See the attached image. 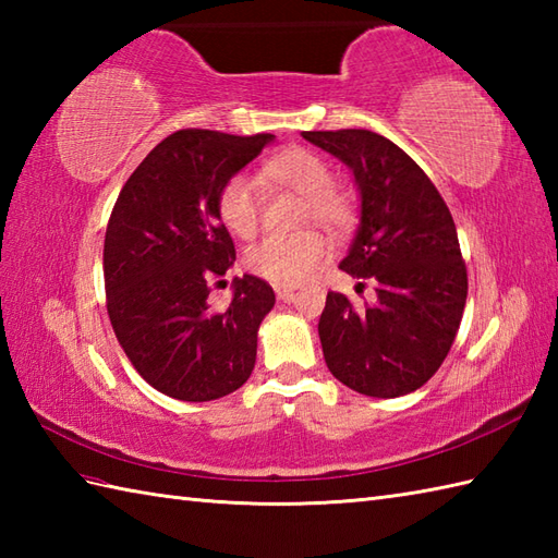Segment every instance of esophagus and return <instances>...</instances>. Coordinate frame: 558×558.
I'll list each match as a JSON object with an SVG mask.
<instances>
[{
    "label": "esophagus",
    "mask_w": 558,
    "mask_h": 558,
    "mask_svg": "<svg viewBox=\"0 0 558 558\" xmlns=\"http://www.w3.org/2000/svg\"><path fill=\"white\" fill-rule=\"evenodd\" d=\"M294 286H276V294H278V300H282V302H290L292 298H294Z\"/></svg>",
    "instance_id": "1"
}]
</instances>
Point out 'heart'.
<instances>
[{"mask_svg": "<svg viewBox=\"0 0 558 558\" xmlns=\"http://www.w3.org/2000/svg\"><path fill=\"white\" fill-rule=\"evenodd\" d=\"M272 182L304 194V218L338 230L350 220V204L333 184L328 162L306 148H288L266 162ZM218 213L225 228L240 236H252L260 222L258 180L246 172L232 174L218 194ZM326 240L316 230L292 234H268L246 252V266L272 286H298L324 264Z\"/></svg>", "mask_w": 558, "mask_h": 558, "instance_id": "obj_1", "label": "heart"}]
</instances>
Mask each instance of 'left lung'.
<instances>
[{"label": "left lung", "mask_w": 558, "mask_h": 558, "mask_svg": "<svg viewBox=\"0 0 558 558\" xmlns=\"http://www.w3.org/2000/svg\"><path fill=\"white\" fill-rule=\"evenodd\" d=\"M302 136L352 170L360 225L340 270L376 282V302L362 310L328 292L318 318L328 369L362 396H408L438 372L465 310L453 216L420 165L386 136L366 129Z\"/></svg>", "instance_id": "1"}]
</instances>
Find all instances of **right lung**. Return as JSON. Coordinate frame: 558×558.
Wrapping results in <instances>:
<instances>
[{"instance_id": "1", "label": "right lung", "mask_w": 558, "mask_h": 558, "mask_svg": "<svg viewBox=\"0 0 558 558\" xmlns=\"http://www.w3.org/2000/svg\"><path fill=\"white\" fill-rule=\"evenodd\" d=\"M272 138L182 129L148 153L117 196L102 252L108 314L129 362L165 396L218 400L254 372L272 288L256 276L234 278L225 310H213L208 294L234 260L220 189Z\"/></svg>"}]
</instances>
